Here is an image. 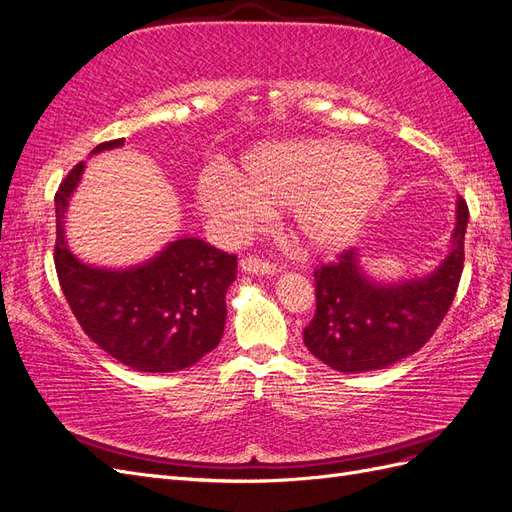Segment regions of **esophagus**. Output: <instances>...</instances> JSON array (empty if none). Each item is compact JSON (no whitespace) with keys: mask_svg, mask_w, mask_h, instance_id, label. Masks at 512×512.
I'll return each mask as SVG.
<instances>
[{"mask_svg":"<svg viewBox=\"0 0 512 512\" xmlns=\"http://www.w3.org/2000/svg\"><path fill=\"white\" fill-rule=\"evenodd\" d=\"M241 269L247 271V273H252V275H273L277 271V267L273 265V262L262 260V258H254V256L243 258L241 260Z\"/></svg>","mask_w":512,"mask_h":512,"instance_id":"34e87169","label":"esophagus"}]
</instances>
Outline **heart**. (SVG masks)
<instances>
[{
	"mask_svg": "<svg viewBox=\"0 0 512 512\" xmlns=\"http://www.w3.org/2000/svg\"><path fill=\"white\" fill-rule=\"evenodd\" d=\"M389 170L378 153L337 141L265 143L243 158L241 175L205 168L198 203L228 232H247L269 207H286L294 239L314 252L346 247L378 205Z\"/></svg>",
	"mask_w": 512,
	"mask_h": 512,
	"instance_id": "heart-1",
	"label": "heart"
}]
</instances>
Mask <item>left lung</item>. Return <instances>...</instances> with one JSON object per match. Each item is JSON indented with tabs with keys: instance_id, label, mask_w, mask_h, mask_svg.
<instances>
[{
	"instance_id": "left-lung-1",
	"label": "left lung",
	"mask_w": 512,
	"mask_h": 512,
	"mask_svg": "<svg viewBox=\"0 0 512 512\" xmlns=\"http://www.w3.org/2000/svg\"><path fill=\"white\" fill-rule=\"evenodd\" d=\"M468 215L459 196L451 252L427 277L378 284L363 273L356 250L320 265L314 271L316 314L303 329L307 350L344 374L382 369L421 350L457 294Z\"/></svg>"
}]
</instances>
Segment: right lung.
Wrapping results in <instances>:
<instances>
[{"mask_svg":"<svg viewBox=\"0 0 512 512\" xmlns=\"http://www.w3.org/2000/svg\"><path fill=\"white\" fill-rule=\"evenodd\" d=\"M123 138L91 153L117 149ZM76 164L55 194V269L61 290L83 331L113 359L136 371L164 374L198 363L220 344L226 290L237 277V256L203 239L185 237L130 269H98L66 245L68 198L81 181Z\"/></svg>","mask_w":512,"mask_h":512,"instance_id":"obj_1","label":"right lung"}]
</instances>
